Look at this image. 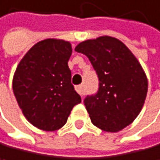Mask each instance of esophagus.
<instances>
[{"instance_id": "obj_1", "label": "esophagus", "mask_w": 160, "mask_h": 160, "mask_svg": "<svg viewBox=\"0 0 160 160\" xmlns=\"http://www.w3.org/2000/svg\"><path fill=\"white\" fill-rule=\"evenodd\" d=\"M75 90H77V92L81 95V96H85V94H86V91H85V88H83V86L82 85H79L78 86L77 88H75Z\"/></svg>"}]
</instances>
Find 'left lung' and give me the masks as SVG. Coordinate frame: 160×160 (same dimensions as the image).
I'll use <instances>...</instances> for the list:
<instances>
[{
    "mask_svg": "<svg viewBox=\"0 0 160 160\" xmlns=\"http://www.w3.org/2000/svg\"><path fill=\"white\" fill-rule=\"evenodd\" d=\"M75 51L88 57L99 78L97 93L83 100L93 124L112 133L124 129L140 113L147 95L140 63L123 42L111 37L82 42Z\"/></svg>",
    "mask_w": 160,
    "mask_h": 160,
    "instance_id": "8db88e82",
    "label": "left lung"
}]
</instances>
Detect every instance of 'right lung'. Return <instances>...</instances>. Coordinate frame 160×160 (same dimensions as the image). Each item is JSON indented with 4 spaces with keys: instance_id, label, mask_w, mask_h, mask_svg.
I'll return each instance as SVG.
<instances>
[{
    "instance_id": "add662e5",
    "label": "right lung",
    "mask_w": 160,
    "mask_h": 160,
    "mask_svg": "<svg viewBox=\"0 0 160 160\" xmlns=\"http://www.w3.org/2000/svg\"><path fill=\"white\" fill-rule=\"evenodd\" d=\"M71 53L70 42L48 38L34 45L16 68L13 92L24 116L38 129L62 128L82 102L71 83Z\"/></svg>"
}]
</instances>
